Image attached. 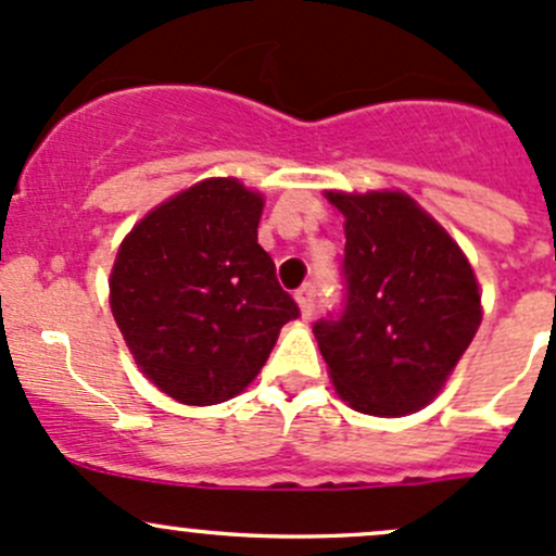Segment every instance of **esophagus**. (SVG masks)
Wrapping results in <instances>:
<instances>
[{
	"mask_svg": "<svg viewBox=\"0 0 556 556\" xmlns=\"http://www.w3.org/2000/svg\"><path fill=\"white\" fill-rule=\"evenodd\" d=\"M295 304H299L301 317H304V319L312 317V312H314V288H312V285H304V288L295 293Z\"/></svg>",
	"mask_w": 556,
	"mask_h": 556,
	"instance_id": "1",
	"label": "esophagus"
}]
</instances>
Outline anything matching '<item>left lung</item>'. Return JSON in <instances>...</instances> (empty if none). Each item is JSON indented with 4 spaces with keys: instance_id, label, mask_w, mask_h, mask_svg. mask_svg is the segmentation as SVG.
<instances>
[{
    "instance_id": "obj_1",
    "label": "left lung",
    "mask_w": 556,
    "mask_h": 556,
    "mask_svg": "<svg viewBox=\"0 0 556 556\" xmlns=\"http://www.w3.org/2000/svg\"><path fill=\"white\" fill-rule=\"evenodd\" d=\"M344 215L346 312L317 323L336 395L371 417H406L450 382L481 325L473 266L403 190H325Z\"/></svg>"
}]
</instances>
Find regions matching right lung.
<instances>
[{"label": "right lung", "instance_id": "right-lung-1", "mask_svg": "<svg viewBox=\"0 0 556 556\" xmlns=\"http://www.w3.org/2000/svg\"><path fill=\"white\" fill-rule=\"evenodd\" d=\"M263 204L237 177H206L153 206L117 247V330L142 377L185 406L244 392L299 317L257 244Z\"/></svg>", "mask_w": 556, "mask_h": 556}]
</instances>
